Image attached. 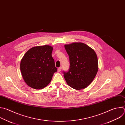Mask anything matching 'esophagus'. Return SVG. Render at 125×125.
<instances>
[{
    "mask_svg": "<svg viewBox=\"0 0 125 125\" xmlns=\"http://www.w3.org/2000/svg\"><path fill=\"white\" fill-rule=\"evenodd\" d=\"M61 69H62V68H61V67L58 68V72H60V71H61Z\"/></svg>",
    "mask_w": 125,
    "mask_h": 125,
    "instance_id": "obj_1",
    "label": "esophagus"
}]
</instances>
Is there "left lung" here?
<instances>
[{"instance_id":"left-lung-1","label":"left lung","mask_w":125,"mask_h":125,"mask_svg":"<svg viewBox=\"0 0 125 125\" xmlns=\"http://www.w3.org/2000/svg\"><path fill=\"white\" fill-rule=\"evenodd\" d=\"M64 47L70 63L69 71L63 72L67 83L76 90L85 88L93 81L98 71L95 52L82 43H73Z\"/></svg>"}]
</instances>
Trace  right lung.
Here are the masks:
<instances>
[{
    "instance_id": "add662e5",
    "label": "right lung",
    "mask_w": 125,
    "mask_h": 125,
    "mask_svg": "<svg viewBox=\"0 0 125 125\" xmlns=\"http://www.w3.org/2000/svg\"><path fill=\"white\" fill-rule=\"evenodd\" d=\"M53 48L49 45L34 47L21 59L20 69L27 85L35 89L47 86L57 69L52 56Z\"/></svg>"
}]
</instances>
